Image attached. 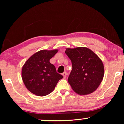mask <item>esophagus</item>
Here are the masks:
<instances>
[{"instance_id": "esophagus-1", "label": "esophagus", "mask_w": 124, "mask_h": 124, "mask_svg": "<svg viewBox=\"0 0 124 124\" xmlns=\"http://www.w3.org/2000/svg\"><path fill=\"white\" fill-rule=\"evenodd\" d=\"M67 73L66 72H64L63 73H62V75L63 76L64 78H66V77H67Z\"/></svg>"}]
</instances>
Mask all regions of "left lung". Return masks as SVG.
<instances>
[{
  "mask_svg": "<svg viewBox=\"0 0 124 124\" xmlns=\"http://www.w3.org/2000/svg\"><path fill=\"white\" fill-rule=\"evenodd\" d=\"M65 53L72 61V70L68 81L73 91L80 95L95 91L104 77V66L101 58L86 47L67 48Z\"/></svg>",
  "mask_w": 124,
  "mask_h": 124,
  "instance_id": "left-lung-1",
  "label": "left lung"
}]
</instances>
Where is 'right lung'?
I'll return each mask as SVG.
<instances>
[{"label":"right lung","instance_id":"right-lung-1","mask_svg":"<svg viewBox=\"0 0 124 124\" xmlns=\"http://www.w3.org/2000/svg\"><path fill=\"white\" fill-rule=\"evenodd\" d=\"M58 50H42L31 56L22 68V79L29 91L38 96H45L54 91L63 78L50 62Z\"/></svg>","mask_w":124,"mask_h":124}]
</instances>
